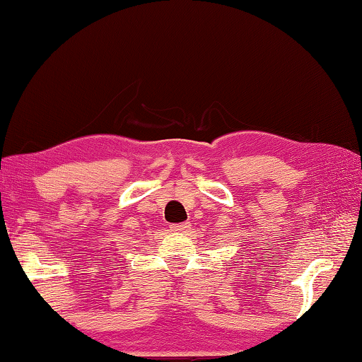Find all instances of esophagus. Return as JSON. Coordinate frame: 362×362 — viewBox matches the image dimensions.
<instances>
[{
	"label": "esophagus",
	"mask_w": 362,
	"mask_h": 362,
	"mask_svg": "<svg viewBox=\"0 0 362 362\" xmlns=\"http://www.w3.org/2000/svg\"><path fill=\"white\" fill-rule=\"evenodd\" d=\"M170 230L175 233H187L189 230H191V223H189V221H182V223H173V225H170Z\"/></svg>",
	"instance_id": "obj_1"
}]
</instances>
